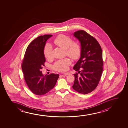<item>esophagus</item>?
<instances>
[{
  "instance_id": "obj_1",
  "label": "esophagus",
  "mask_w": 128,
  "mask_h": 128,
  "mask_svg": "<svg viewBox=\"0 0 128 128\" xmlns=\"http://www.w3.org/2000/svg\"><path fill=\"white\" fill-rule=\"evenodd\" d=\"M70 74L69 73V72H66V73H65V74H63V75L65 76H67L68 75H70Z\"/></svg>"
}]
</instances>
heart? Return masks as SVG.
Instances as JSON below:
<instances>
[{"instance_id": "heart-1", "label": "heart", "mask_w": 128, "mask_h": 128, "mask_svg": "<svg viewBox=\"0 0 128 128\" xmlns=\"http://www.w3.org/2000/svg\"><path fill=\"white\" fill-rule=\"evenodd\" d=\"M54 43L56 46L65 49L66 54L67 56L74 60L78 59L81 53V47L78 42H73L71 37L60 34L56 38ZM52 47L47 44L44 49V56L46 58L49 60L52 56ZM71 64V61L68 58L60 60L56 62L54 65L55 70L58 72H64L67 70L68 66Z\"/></svg>"}]
</instances>
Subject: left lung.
Segmentation results:
<instances>
[{
  "instance_id": "8db88e82",
  "label": "left lung",
  "mask_w": 128,
  "mask_h": 128,
  "mask_svg": "<svg viewBox=\"0 0 128 128\" xmlns=\"http://www.w3.org/2000/svg\"><path fill=\"white\" fill-rule=\"evenodd\" d=\"M74 35L80 42L81 53L74 67L78 72L74 74L72 87L77 92L86 94L97 87L102 76L104 64L102 48L96 38L84 30L74 32Z\"/></svg>"
}]
</instances>
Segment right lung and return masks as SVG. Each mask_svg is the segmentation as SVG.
<instances>
[{"label":"right lung","instance_id":"right-lung-1","mask_svg":"<svg viewBox=\"0 0 128 128\" xmlns=\"http://www.w3.org/2000/svg\"><path fill=\"white\" fill-rule=\"evenodd\" d=\"M52 35H41L34 39L26 48L21 67L25 81L29 89L37 95L44 94L54 88L59 74L43 75L41 69L44 66V49L46 42Z\"/></svg>","mask_w":128,"mask_h":128}]
</instances>
